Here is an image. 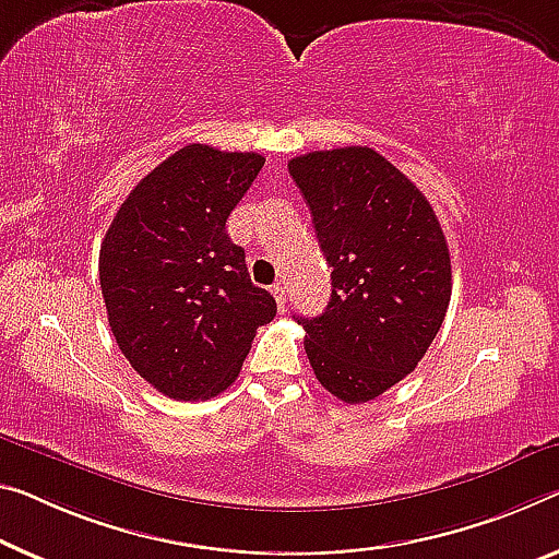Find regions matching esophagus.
<instances>
[{
    "mask_svg": "<svg viewBox=\"0 0 559 559\" xmlns=\"http://www.w3.org/2000/svg\"><path fill=\"white\" fill-rule=\"evenodd\" d=\"M272 295H274V299H277L280 312H285V307H287V289H285V285H282V282H277V285H272Z\"/></svg>",
    "mask_w": 559,
    "mask_h": 559,
    "instance_id": "1",
    "label": "esophagus"
}]
</instances>
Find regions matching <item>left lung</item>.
<instances>
[{
	"label": "left lung",
	"mask_w": 559,
	"mask_h": 559,
	"mask_svg": "<svg viewBox=\"0 0 559 559\" xmlns=\"http://www.w3.org/2000/svg\"><path fill=\"white\" fill-rule=\"evenodd\" d=\"M332 297L320 317H297L314 377L334 397L362 405L412 372L440 332L452 295L440 219L402 171L369 147L289 159Z\"/></svg>",
	"instance_id": "obj_1"
}]
</instances>
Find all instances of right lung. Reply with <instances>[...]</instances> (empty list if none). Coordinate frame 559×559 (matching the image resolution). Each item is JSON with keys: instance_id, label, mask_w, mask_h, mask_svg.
I'll return each instance as SVG.
<instances>
[{"instance_id": "add662e5", "label": "right lung", "mask_w": 559, "mask_h": 559, "mask_svg": "<svg viewBox=\"0 0 559 559\" xmlns=\"http://www.w3.org/2000/svg\"><path fill=\"white\" fill-rule=\"evenodd\" d=\"M262 167L257 152L187 144L127 194L102 239L111 334L134 372L171 400L225 392L257 328L277 314L227 235V217Z\"/></svg>"}]
</instances>
